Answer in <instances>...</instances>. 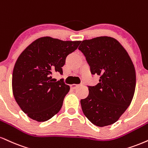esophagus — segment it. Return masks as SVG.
<instances>
[{"label": "esophagus", "mask_w": 148, "mask_h": 148, "mask_svg": "<svg viewBox=\"0 0 148 148\" xmlns=\"http://www.w3.org/2000/svg\"><path fill=\"white\" fill-rule=\"evenodd\" d=\"M82 84H81V85H76V84H72V85H70V87H71V88H72V89H76V88H78V87H79L80 85H81Z\"/></svg>", "instance_id": "34e87169"}]
</instances>
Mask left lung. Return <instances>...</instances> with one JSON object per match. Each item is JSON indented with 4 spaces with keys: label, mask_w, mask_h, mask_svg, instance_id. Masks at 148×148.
I'll list each match as a JSON object with an SVG mask.
<instances>
[{
    "label": "left lung",
    "mask_w": 148,
    "mask_h": 148,
    "mask_svg": "<svg viewBox=\"0 0 148 148\" xmlns=\"http://www.w3.org/2000/svg\"><path fill=\"white\" fill-rule=\"evenodd\" d=\"M79 49L84 54L91 74L100 76L97 85L88 86V97L81 100L83 112L94 125H112L125 112L134 97V64L120 42L112 37L83 40Z\"/></svg>",
    "instance_id": "8db88e82"
}]
</instances>
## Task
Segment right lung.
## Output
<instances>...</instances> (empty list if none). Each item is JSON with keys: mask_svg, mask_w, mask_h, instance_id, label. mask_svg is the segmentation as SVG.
I'll return each mask as SVG.
<instances>
[{"mask_svg": "<svg viewBox=\"0 0 148 148\" xmlns=\"http://www.w3.org/2000/svg\"><path fill=\"white\" fill-rule=\"evenodd\" d=\"M80 43L41 37L18 56L12 74V90L18 105L30 119L46 121L60 111L69 86L63 79L53 81L51 75L63 74L66 57Z\"/></svg>", "mask_w": 148, "mask_h": 148, "instance_id": "right-lung-1", "label": "right lung"}]
</instances>
